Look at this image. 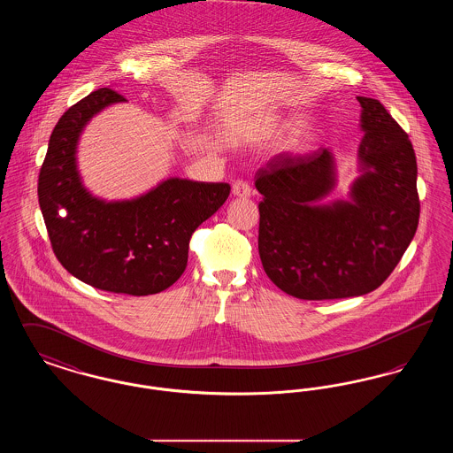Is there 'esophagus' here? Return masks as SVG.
<instances>
[{
    "label": "esophagus",
    "mask_w": 453,
    "mask_h": 453,
    "mask_svg": "<svg viewBox=\"0 0 453 453\" xmlns=\"http://www.w3.org/2000/svg\"><path fill=\"white\" fill-rule=\"evenodd\" d=\"M233 195L237 198H248V196H251V187L246 181L237 180L233 183Z\"/></svg>",
    "instance_id": "1"
}]
</instances>
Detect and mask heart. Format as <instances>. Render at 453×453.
<instances>
[{"instance_id":"heart-1","label":"heart","mask_w":453,"mask_h":453,"mask_svg":"<svg viewBox=\"0 0 453 453\" xmlns=\"http://www.w3.org/2000/svg\"><path fill=\"white\" fill-rule=\"evenodd\" d=\"M288 117L285 115H270L263 119L257 126L246 129L242 132V139L250 142H265L272 141L280 134L281 129L287 126ZM316 139V127L309 119H299L292 124V127L287 130L280 141L281 151L290 152V154H301L305 152L314 142Z\"/></svg>"}]
</instances>
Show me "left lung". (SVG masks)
Returning <instances> with one entry per match:
<instances>
[{"mask_svg":"<svg viewBox=\"0 0 453 453\" xmlns=\"http://www.w3.org/2000/svg\"><path fill=\"white\" fill-rule=\"evenodd\" d=\"M357 100L364 137L348 200L324 203L338 185L327 148L303 157L280 154L257 173L263 268L280 290L303 301L375 290L418 229V166L408 134L379 100Z\"/></svg>","mask_w":453,"mask_h":453,"instance_id":"1","label":"left lung"}]
</instances>
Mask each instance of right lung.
<instances>
[{
	"label": "right lung",
	"instance_id": "1",
	"mask_svg": "<svg viewBox=\"0 0 453 453\" xmlns=\"http://www.w3.org/2000/svg\"><path fill=\"white\" fill-rule=\"evenodd\" d=\"M124 102L100 88L59 119L39 174V205L52 250L73 277L113 294L151 296L181 277L190 237L231 187L172 176L127 200L91 194L78 170L80 137L95 115Z\"/></svg>",
	"mask_w": 453,
	"mask_h": 453
}]
</instances>
